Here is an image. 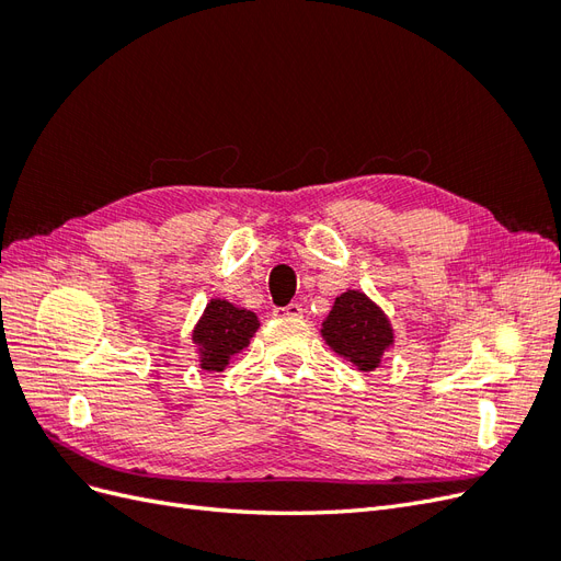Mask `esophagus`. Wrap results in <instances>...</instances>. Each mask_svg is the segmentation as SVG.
Listing matches in <instances>:
<instances>
[{
    "instance_id": "1",
    "label": "esophagus",
    "mask_w": 561,
    "mask_h": 561,
    "mask_svg": "<svg viewBox=\"0 0 561 561\" xmlns=\"http://www.w3.org/2000/svg\"><path fill=\"white\" fill-rule=\"evenodd\" d=\"M274 316L276 318H301L304 309L299 307V304H287V307H276Z\"/></svg>"
}]
</instances>
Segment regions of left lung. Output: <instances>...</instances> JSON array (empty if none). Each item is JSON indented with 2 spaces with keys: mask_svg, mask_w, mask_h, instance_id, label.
I'll return each instance as SVG.
<instances>
[{
  "mask_svg": "<svg viewBox=\"0 0 561 561\" xmlns=\"http://www.w3.org/2000/svg\"><path fill=\"white\" fill-rule=\"evenodd\" d=\"M320 332L334 353L344 355L363 371L379 367L381 355L393 346V328L386 313L358 290H348L334 299Z\"/></svg>",
  "mask_w": 561,
  "mask_h": 561,
  "instance_id": "left-lung-1",
  "label": "left lung"
}]
</instances>
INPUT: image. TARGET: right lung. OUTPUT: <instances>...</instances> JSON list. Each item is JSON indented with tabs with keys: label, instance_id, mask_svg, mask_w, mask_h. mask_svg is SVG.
<instances>
[{
	"label": "right lung",
	"instance_id": "add662e5",
	"mask_svg": "<svg viewBox=\"0 0 561 561\" xmlns=\"http://www.w3.org/2000/svg\"><path fill=\"white\" fill-rule=\"evenodd\" d=\"M257 328L260 320L252 311L233 307L227 299H210L192 334L201 353V367L206 371H222L231 355L250 344Z\"/></svg>",
	"mask_w": 561,
	"mask_h": 561
}]
</instances>
